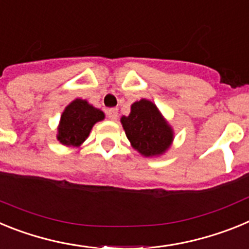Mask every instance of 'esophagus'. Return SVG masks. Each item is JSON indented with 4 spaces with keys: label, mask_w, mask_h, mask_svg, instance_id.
<instances>
[{
    "label": "esophagus",
    "mask_w": 249,
    "mask_h": 249,
    "mask_svg": "<svg viewBox=\"0 0 249 249\" xmlns=\"http://www.w3.org/2000/svg\"><path fill=\"white\" fill-rule=\"evenodd\" d=\"M107 117L111 121H116L118 117V109L117 108H109L107 111Z\"/></svg>",
    "instance_id": "obj_1"
}]
</instances>
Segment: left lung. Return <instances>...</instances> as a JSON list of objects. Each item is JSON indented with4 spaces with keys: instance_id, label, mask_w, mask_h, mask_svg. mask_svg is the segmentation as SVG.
Instances as JSON below:
<instances>
[{
    "instance_id": "1",
    "label": "left lung",
    "mask_w": 249,
    "mask_h": 249,
    "mask_svg": "<svg viewBox=\"0 0 249 249\" xmlns=\"http://www.w3.org/2000/svg\"><path fill=\"white\" fill-rule=\"evenodd\" d=\"M121 123L132 148L144 157H160L172 146L175 131L152 101L142 98L132 103L128 116Z\"/></svg>"
}]
</instances>
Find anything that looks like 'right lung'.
<instances>
[{
	"label": "right lung",
	"instance_id": "obj_1",
	"mask_svg": "<svg viewBox=\"0 0 249 249\" xmlns=\"http://www.w3.org/2000/svg\"><path fill=\"white\" fill-rule=\"evenodd\" d=\"M105 120V113L89 101L76 98L68 103L57 127V140L66 147H80L89 136L92 127Z\"/></svg>",
	"mask_w": 249,
	"mask_h": 249
}]
</instances>
